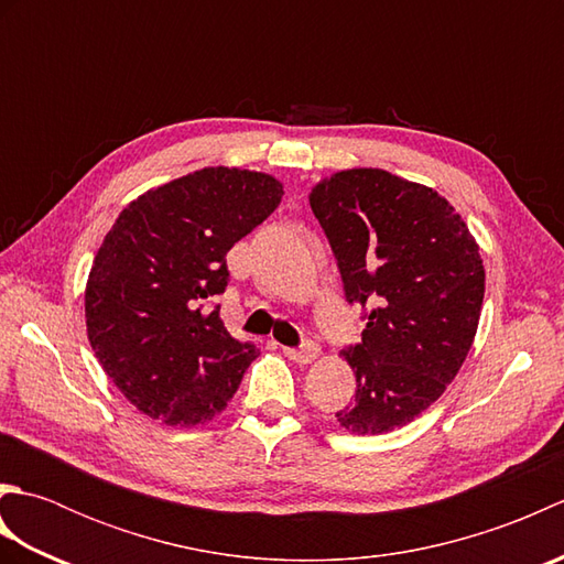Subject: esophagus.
Returning <instances> with one entry per match:
<instances>
[{"label": "esophagus", "mask_w": 564, "mask_h": 564, "mask_svg": "<svg viewBox=\"0 0 564 564\" xmlns=\"http://www.w3.org/2000/svg\"><path fill=\"white\" fill-rule=\"evenodd\" d=\"M283 354L295 364H310V361H315L319 349H317L315 341H307L303 346H283Z\"/></svg>", "instance_id": "1"}]
</instances>
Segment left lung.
Instances as JSON below:
<instances>
[{
  "label": "left lung",
  "mask_w": 564,
  "mask_h": 564,
  "mask_svg": "<svg viewBox=\"0 0 564 564\" xmlns=\"http://www.w3.org/2000/svg\"><path fill=\"white\" fill-rule=\"evenodd\" d=\"M341 273L368 307L361 341L344 349L356 398L337 422L388 434L434 404L470 351L485 297L480 247L434 188L382 170H346L310 194Z\"/></svg>",
  "instance_id": "8db88e82"
}]
</instances>
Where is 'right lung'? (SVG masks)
Listing matches in <instances>:
<instances>
[{
    "instance_id": "right-lung-1",
    "label": "right lung",
    "mask_w": 564,
    "mask_h": 564,
    "mask_svg": "<svg viewBox=\"0 0 564 564\" xmlns=\"http://www.w3.org/2000/svg\"><path fill=\"white\" fill-rule=\"evenodd\" d=\"M273 176L206 166L128 203L94 257L84 313L106 376L142 414L196 426L232 400L257 346L225 329L227 251L279 208Z\"/></svg>"
}]
</instances>
